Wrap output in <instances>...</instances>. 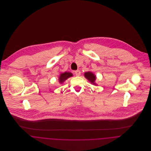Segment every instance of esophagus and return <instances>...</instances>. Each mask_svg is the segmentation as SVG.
Masks as SVG:
<instances>
[{
  "label": "esophagus",
  "instance_id": "1",
  "mask_svg": "<svg viewBox=\"0 0 151 151\" xmlns=\"http://www.w3.org/2000/svg\"><path fill=\"white\" fill-rule=\"evenodd\" d=\"M74 73H75V74L77 76H80V74H81V72H80V70H76V71H74Z\"/></svg>",
  "mask_w": 151,
  "mask_h": 151
}]
</instances>
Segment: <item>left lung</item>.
Wrapping results in <instances>:
<instances>
[{
    "label": "left lung",
    "instance_id": "obj_1",
    "mask_svg": "<svg viewBox=\"0 0 151 151\" xmlns=\"http://www.w3.org/2000/svg\"><path fill=\"white\" fill-rule=\"evenodd\" d=\"M85 77H86V78L90 81V82L93 84H95V83H94L95 80H96V77H95V76L91 72H87L85 73Z\"/></svg>",
    "mask_w": 151,
    "mask_h": 151
}]
</instances>
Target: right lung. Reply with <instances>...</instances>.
Returning a JSON list of instances; mask_svg holds the SVG:
<instances>
[{
    "mask_svg": "<svg viewBox=\"0 0 151 151\" xmlns=\"http://www.w3.org/2000/svg\"><path fill=\"white\" fill-rule=\"evenodd\" d=\"M73 75L71 73H68V72H65L64 73L61 74V75L59 77V82L60 83H63L65 80H66L68 78L71 77Z\"/></svg>",
    "mask_w": 151,
    "mask_h": 151,
    "instance_id": "obj_1",
    "label": "right lung"
}]
</instances>
